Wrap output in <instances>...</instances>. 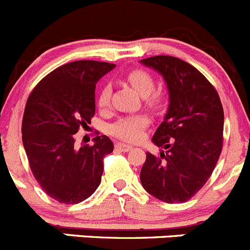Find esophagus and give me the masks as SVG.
<instances>
[{"mask_svg": "<svg viewBox=\"0 0 250 250\" xmlns=\"http://www.w3.org/2000/svg\"><path fill=\"white\" fill-rule=\"evenodd\" d=\"M115 146H116V147L119 148V150L124 151V152H127V151L132 150V146H130V145H126V144H121V143H118V144H116Z\"/></svg>", "mask_w": 250, "mask_h": 250, "instance_id": "esophagus-1", "label": "esophagus"}]
</instances>
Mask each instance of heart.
<instances>
[{"instance_id": "b5f03b06", "label": "heart", "mask_w": 250, "mask_h": 250, "mask_svg": "<svg viewBox=\"0 0 250 250\" xmlns=\"http://www.w3.org/2000/svg\"><path fill=\"white\" fill-rule=\"evenodd\" d=\"M127 83L145 98L146 104L157 106L161 103L162 95L159 90H152L155 85L153 77L144 69L130 70L126 74ZM98 105L100 109L109 106L110 86L104 85L98 94ZM148 125V119L145 115H134L119 119L110 126V134L125 141H137L143 136V131Z\"/></svg>"}]
</instances>
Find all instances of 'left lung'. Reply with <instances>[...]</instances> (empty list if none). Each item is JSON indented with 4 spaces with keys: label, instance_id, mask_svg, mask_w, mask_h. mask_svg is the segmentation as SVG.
<instances>
[{
    "label": "left lung",
    "instance_id": "8db88e82",
    "mask_svg": "<svg viewBox=\"0 0 250 250\" xmlns=\"http://www.w3.org/2000/svg\"><path fill=\"white\" fill-rule=\"evenodd\" d=\"M141 64L166 82L170 104L152 143L159 156L146 152L140 180L144 188L167 203L187 202L213 172L223 146L224 114L214 86L193 65L170 56Z\"/></svg>",
    "mask_w": 250,
    "mask_h": 250
}]
</instances>
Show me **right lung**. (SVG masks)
<instances>
[{
	"instance_id": "1",
	"label": "right lung",
	"mask_w": 250,
	"mask_h": 250,
	"mask_svg": "<svg viewBox=\"0 0 250 250\" xmlns=\"http://www.w3.org/2000/svg\"><path fill=\"white\" fill-rule=\"evenodd\" d=\"M114 68L106 62H72L45 75L29 94L22 141L34 178L58 202H83L99 187L103 159L113 152V141L102 135L94 145L78 148L74 135L90 124L95 84Z\"/></svg>"
}]
</instances>
